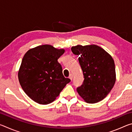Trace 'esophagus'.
<instances>
[{
    "label": "esophagus",
    "instance_id": "34e87169",
    "mask_svg": "<svg viewBox=\"0 0 132 132\" xmlns=\"http://www.w3.org/2000/svg\"><path fill=\"white\" fill-rule=\"evenodd\" d=\"M73 77V76L72 74H70V75H69V79H70L71 80H72Z\"/></svg>",
    "mask_w": 132,
    "mask_h": 132
}]
</instances>
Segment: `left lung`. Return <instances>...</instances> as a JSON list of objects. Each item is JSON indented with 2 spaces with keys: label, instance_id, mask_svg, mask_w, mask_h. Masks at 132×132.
Instances as JSON below:
<instances>
[{
  "label": "left lung",
  "instance_id": "1",
  "mask_svg": "<svg viewBox=\"0 0 132 132\" xmlns=\"http://www.w3.org/2000/svg\"><path fill=\"white\" fill-rule=\"evenodd\" d=\"M84 75L83 83L77 91L87 103L94 104L106 97L116 81L115 66L111 56L95 45L72 46Z\"/></svg>",
  "mask_w": 132,
  "mask_h": 132
}]
</instances>
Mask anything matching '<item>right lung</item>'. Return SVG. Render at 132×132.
Masks as SVG:
<instances>
[{
	"instance_id": "add662e5",
	"label": "right lung",
	"mask_w": 132,
	"mask_h": 132,
	"mask_svg": "<svg viewBox=\"0 0 132 132\" xmlns=\"http://www.w3.org/2000/svg\"><path fill=\"white\" fill-rule=\"evenodd\" d=\"M64 50L43 45L28 50L22 59L18 77L24 92L37 103L46 105L59 96L70 81L64 77L57 59Z\"/></svg>"
}]
</instances>
